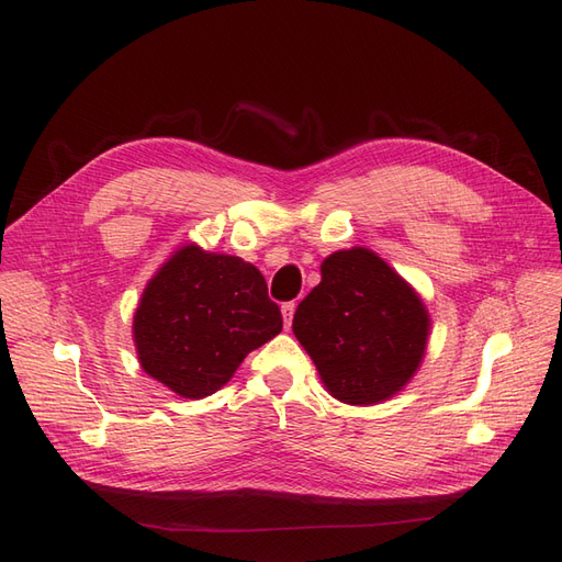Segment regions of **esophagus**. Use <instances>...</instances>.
I'll list each match as a JSON object with an SVG mask.
<instances>
[{
	"label": "esophagus",
	"mask_w": 562,
	"mask_h": 562,
	"mask_svg": "<svg viewBox=\"0 0 562 562\" xmlns=\"http://www.w3.org/2000/svg\"><path fill=\"white\" fill-rule=\"evenodd\" d=\"M281 314H283V323H285V328H291V323H293V314H295V302H283V304H281Z\"/></svg>",
	"instance_id": "34e87169"
}]
</instances>
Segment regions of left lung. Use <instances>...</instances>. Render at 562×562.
Listing matches in <instances>:
<instances>
[{
  "mask_svg": "<svg viewBox=\"0 0 562 562\" xmlns=\"http://www.w3.org/2000/svg\"><path fill=\"white\" fill-rule=\"evenodd\" d=\"M293 333L335 398L370 405L415 375L429 316L375 252L351 248L323 260L321 283L297 304Z\"/></svg>",
  "mask_w": 562,
  "mask_h": 562,
  "instance_id": "obj_1",
  "label": "left lung"
}]
</instances>
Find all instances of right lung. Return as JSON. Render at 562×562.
Masks as SVG:
<instances>
[{"mask_svg":"<svg viewBox=\"0 0 562 562\" xmlns=\"http://www.w3.org/2000/svg\"><path fill=\"white\" fill-rule=\"evenodd\" d=\"M281 328V310L258 269L196 246L180 248L159 269L133 316L143 370L182 398L215 394Z\"/></svg>","mask_w":562,"mask_h":562,"instance_id":"right-lung-1","label":"right lung"}]
</instances>
